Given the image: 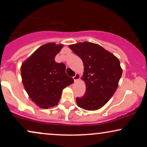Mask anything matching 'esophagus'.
Here are the masks:
<instances>
[{
    "label": "esophagus",
    "mask_w": 147,
    "mask_h": 147,
    "mask_svg": "<svg viewBox=\"0 0 147 147\" xmlns=\"http://www.w3.org/2000/svg\"><path fill=\"white\" fill-rule=\"evenodd\" d=\"M79 77H80V75H79V74L77 73V74H76V75L73 77L74 81H75V82H77V81H78L79 79Z\"/></svg>",
    "instance_id": "obj_1"
}]
</instances>
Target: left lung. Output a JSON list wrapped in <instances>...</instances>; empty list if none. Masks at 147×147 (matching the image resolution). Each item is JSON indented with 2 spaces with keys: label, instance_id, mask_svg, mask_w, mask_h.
<instances>
[{
  "label": "left lung",
  "instance_id": "obj_1",
  "mask_svg": "<svg viewBox=\"0 0 147 147\" xmlns=\"http://www.w3.org/2000/svg\"><path fill=\"white\" fill-rule=\"evenodd\" d=\"M69 48L82 59L84 66L82 79L86 88L84 96L76 98L77 105L84 110H98L117 90L122 74L119 61L101 45L90 42L70 45Z\"/></svg>",
  "mask_w": 147,
  "mask_h": 147
}]
</instances>
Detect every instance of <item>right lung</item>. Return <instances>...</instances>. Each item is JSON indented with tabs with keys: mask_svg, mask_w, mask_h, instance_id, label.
<instances>
[{
	"mask_svg": "<svg viewBox=\"0 0 147 147\" xmlns=\"http://www.w3.org/2000/svg\"><path fill=\"white\" fill-rule=\"evenodd\" d=\"M63 45L48 43L38 48L22 63V82L30 98L42 109L57 105L62 90L74 82L65 65L55 62Z\"/></svg>",
	"mask_w": 147,
	"mask_h": 147,
	"instance_id": "add662e5",
	"label": "right lung"
}]
</instances>
